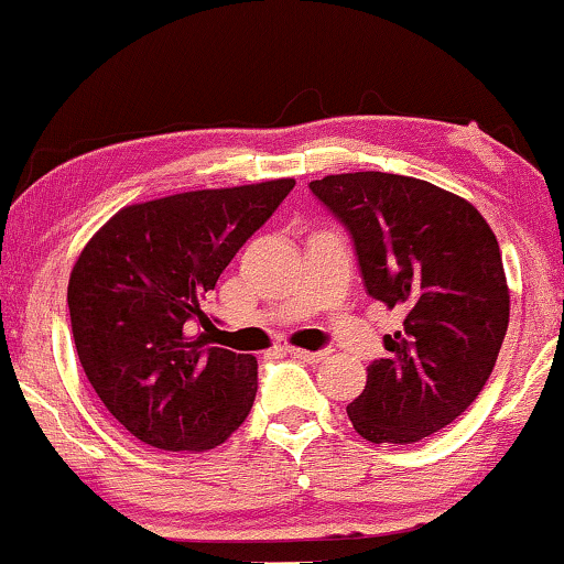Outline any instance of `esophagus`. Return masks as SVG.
I'll return each mask as SVG.
<instances>
[{"instance_id":"obj_1","label":"esophagus","mask_w":564,"mask_h":564,"mask_svg":"<svg viewBox=\"0 0 564 564\" xmlns=\"http://www.w3.org/2000/svg\"><path fill=\"white\" fill-rule=\"evenodd\" d=\"M288 355L295 357V360H300V362H308V365H316L326 357V352H308V349H297V347H290Z\"/></svg>"}]
</instances>
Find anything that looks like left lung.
<instances>
[{
  "label": "left lung",
  "mask_w": 564,
  "mask_h": 564,
  "mask_svg": "<svg viewBox=\"0 0 564 564\" xmlns=\"http://www.w3.org/2000/svg\"><path fill=\"white\" fill-rule=\"evenodd\" d=\"M311 192L352 238L368 295L404 311L349 420L370 443L422 441L471 406L506 339L495 232L469 202L409 175H326Z\"/></svg>",
  "instance_id": "obj_1"
}]
</instances>
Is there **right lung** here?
I'll return each mask as SVG.
<instances>
[{"instance_id": "right-lung-1", "label": "right lung", "mask_w": 564, "mask_h": 564, "mask_svg": "<svg viewBox=\"0 0 564 564\" xmlns=\"http://www.w3.org/2000/svg\"><path fill=\"white\" fill-rule=\"evenodd\" d=\"M280 178L131 204L95 232L69 276L79 365L108 412L160 451H209L251 412L259 365L204 347L202 300L292 192Z\"/></svg>"}]
</instances>
